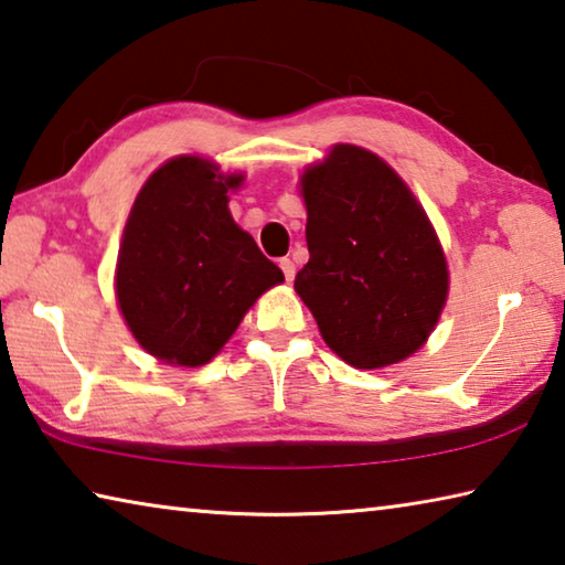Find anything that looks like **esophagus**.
Masks as SVG:
<instances>
[{"label": "esophagus", "instance_id": "1", "mask_svg": "<svg viewBox=\"0 0 565 565\" xmlns=\"http://www.w3.org/2000/svg\"><path fill=\"white\" fill-rule=\"evenodd\" d=\"M279 266H281V271H284V279H286V281H294V274H296L294 262H291V259H281Z\"/></svg>", "mask_w": 565, "mask_h": 565}]
</instances>
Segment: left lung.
<instances>
[{
	"instance_id": "8db88e82",
	"label": "left lung",
	"mask_w": 565,
	"mask_h": 565,
	"mask_svg": "<svg viewBox=\"0 0 565 565\" xmlns=\"http://www.w3.org/2000/svg\"><path fill=\"white\" fill-rule=\"evenodd\" d=\"M309 264L294 289L331 351L356 369L404 361L434 331L448 294L441 244L384 159L351 145L303 171Z\"/></svg>"
}]
</instances>
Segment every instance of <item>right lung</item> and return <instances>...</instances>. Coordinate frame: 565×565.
<instances>
[{
  "label": "right lung",
  "mask_w": 565,
  "mask_h": 565,
  "mask_svg": "<svg viewBox=\"0 0 565 565\" xmlns=\"http://www.w3.org/2000/svg\"><path fill=\"white\" fill-rule=\"evenodd\" d=\"M212 161L177 157L159 167L131 206L117 262L124 319L151 356L202 366L259 296L284 281L279 266L228 214V189Z\"/></svg>",
  "instance_id": "1"
}]
</instances>
